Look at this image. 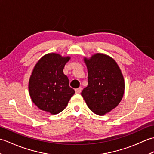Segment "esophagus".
<instances>
[{"label": "esophagus", "mask_w": 154, "mask_h": 154, "mask_svg": "<svg viewBox=\"0 0 154 154\" xmlns=\"http://www.w3.org/2000/svg\"><path fill=\"white\" fill-rule=\"evenodd\" d=\"M81 87H79V88H77V89H75V93H76L77 94H79V93H81Z\"/></svg>", "instance_id": "1"}]
</instances>
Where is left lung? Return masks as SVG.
Returning a JSON list of instances; mask_svg holds the SVG:
<instances>
[{
  "label": "left lung",
  "instance_id": "obj_1",
  "mask_svg": "<svg viewBox=\"0 0 154 154\" xmlns=\"http://www.w3.org/2000/svg\"><path fill=\"white\" fill-rule=\"evenodd\" d=\"M88 70V85L81 95L89 109L104 115L118 106L124 93V81L119 67L112 58L97 54L85 58Z\"/></svg>",
  "mask_w": 154,
  "mask_h": 154
}]
</instances>
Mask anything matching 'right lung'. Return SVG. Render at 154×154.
<instances>
[{"label":"right lung","mask_w":154,"mask_h":154,"mask_svg":"<svg viewBox=\"0 0 154 154\" xmlns=\"http://www.w3.org/2000/svg\"><path fill=\"white\" fill-rule=\"evenodd\" d=\"M70 57L48 54L35 65L29 81V93L39 109L51 114L61 112L67 105L75 91L63 70Z\"/></svg>","instance_id":"obj_1"}]
</instances>
